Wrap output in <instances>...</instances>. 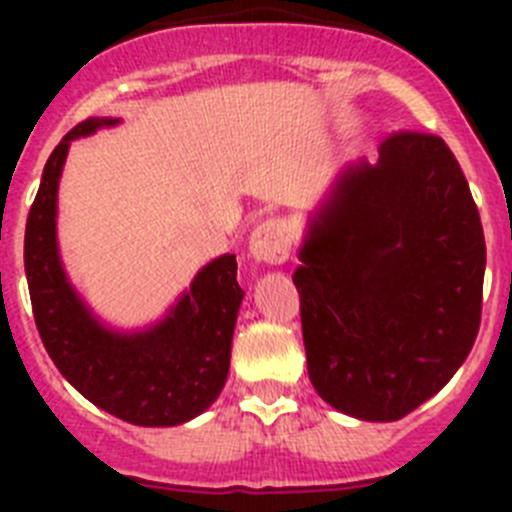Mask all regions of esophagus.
Wrapping results in <instances>:
<instances>
[{
    "label": "esophagus",
    "instance_id": "obj_1",
    "mask_svg": "<svg viewBox=\"0 0 512 512\" xmlns=\"http://www.w3.org/2000/svg\"><path fill=\"white\" fill-rule=\"evenodd\" d=\"M292 243H295V223L289 217H269L251 233V256L259 264H284L292 253Z\"/></svg>",
    "mask_w": 512,
    "mask_h": 512
}]
</instances>
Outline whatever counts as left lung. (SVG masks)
I'll list each match as a JSON object with an SVG mask.
<instances>
[{
	"label": "left lung",
	"mask_w": 512,
	"mask_h": 512,
	"mask_svg": "<svg viewBox=\"0 0 512 512\" xmlns=\"http://www.w3.org/2000/svg\"><path fill=\"white\" fill-rule=\"evenodd\" d=\"M485 233L443 138L392 133L312 220L302 341L312 387L361 420H400L464 364L482 320Z\"/></svg>",
	"instance_id": "1"
}]
</instances>
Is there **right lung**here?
<instances>
[{
	"label": "right lung",
	"instance_id": "add662e5",
	"mask_svg": "<svg viewBox=\"0 0 512 512\" xmlns=\"http://www.w3.org/2000/svg\"><path fill=\"white\" fill-rule=\"evenodd\" d=\"M87 117L45 161L25 225V274L43 346L81 395L133 425H179L223 392L243 289L235 256H220L194 277L187 295L156 328L120 336L102 328L76 297L58 261L56 194L71 140L115 125Z\"/></svg>",
	"mask_w": 512,
	"mask_h": 512
}]
</instances>
